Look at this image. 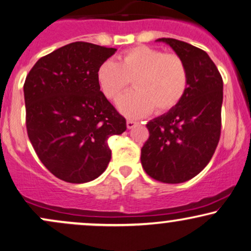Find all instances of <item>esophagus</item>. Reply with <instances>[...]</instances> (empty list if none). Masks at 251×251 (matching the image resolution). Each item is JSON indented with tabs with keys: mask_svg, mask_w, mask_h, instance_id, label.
Returning <instances> with one entry per match:
<instances>
[{
	"mask_svg": "<svg viewBox=\"0 0 251 251\" xmlns=\"http://www.w3.org/2000/svg\"><path fill=\"white\" fill-rule=\"evenodd\" d=\"M137 124H138L137 122H134V120L129 119V120H127V122H126V126H127L128 129H131V128H133L134 126L137 125Z\"/></svg>",
	"mask_w": 251,
	"mask_h": 251,
	"instance_id": "34e87169",
	"label": "esophagus"
}]
</instances>
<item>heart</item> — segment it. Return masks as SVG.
Here are the masks:
<instances>
[{
    "mask_svg": "<svg viewBox=\"0 0 251 251\" xmlns=\"http://www.w3.org/2000/svg\"><path fill=\"white\" fill-rule=\"evenodd\" d=\"M97 83L110 100L119 97L133 80L135 90L118 99L124 116L140 118L154 111L165 113L176 106L188 86V70L182 58L155 48L139 45L123 53L119 62L107 59L98 66Z\"/></svg>",
    "mask_w": 251,
    "mask_h": 251,
    "instance_id": "b5f03b06",
    "label": "heart"
}]
</instances>
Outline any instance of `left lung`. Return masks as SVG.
<instances>
[{
    "label": "left lung",
    "instance_id": "1",
    "mask_svg": "<svg viewBox=\"0 0 251 251\" xmlns=\"http://www.w3.org/2000/svg\"><path fill=\"white\" fill-rule=\"evenodd\" d=\"M156 42L170 45L185 62L188 86L176 106L147 123L141 165L160 182L181 183L206 167L219 144L223 80L206 51L174 38Z\"/></svg>",
    "mask_w": 251,
    "mask_h": 251
}]
</instances>
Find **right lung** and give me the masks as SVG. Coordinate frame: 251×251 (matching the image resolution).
<instances>
[{
    "instance_id": "add662e5",
    "label": "right lung",
    "mask_w": 251,
    "mask_h": 251,
    "mask_svg": "<svg viewBox=\"0 0 251 251\" xmlns=\"http://www.w3.org/2000/svg\"><path fill=\"white\" fill-rule=\"evenodd\" d=\"M75 42L42 57L24 83L28 137L39 160L58 179H97L111 160L107 139L126 131L97 83L98 66L116 53Z\"/></svg>"
}]
</instances>
